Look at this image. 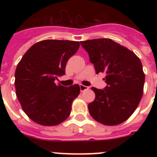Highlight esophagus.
<instances>
[{
	"instance_id": "esophagus-1",
	"label": "esophagus",
	"mask_w": 157,
	"mask_h": 157,
	"mask_svg": "<svg viewBox=\"0 0 157 157\" xmlns=\"http://www.w3.org/2000/svg\"><path fill=\"white\" fill-rule=\"evenodd\" d=\"M80 90H81V92H83V91L85 90H87L89 89L88 86H83V85H80Z\"/></svg>"
}]
</instances>
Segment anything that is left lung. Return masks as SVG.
I'll return each mask as SVG.
<instances>
[{
    "label": "left lung",
    "instance_id": "8db88e82",
    "mask_svg": "<svg viewBox=\"0 0 157 157\" xmlns=\"http://www.w3.org/2000/svg\"><path fill=\"white\" fill-rule=\"evenodd\" d=\"M96 73H105L104 90L92 87L95 99L89 104L90 116L104 125L120 124L134 113L143 94L145 74L134 52L109 38L81 41Z\"/></svg>",
    "mask_w": 157,
    "mask_h": 157
}]
</instances>
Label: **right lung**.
I'll list each match as a JSON object with an SVG mask.
<instances>
[{"instance_id": "1", "label": "right lung", "mask_w": 157, "mask_h": 157, "mask_svg": "<svg viewBox=\"0 0 157 157\" xmlns=\"http://www.w3.org/2000/svg\"><path fill=\"white\" fill-rule=\"evenodd\" d=\"M79 41L43 40L32 45L18 63L15 86L22 109L30 120L42 126H56L70 116L71 104L80 93L79 86L56 84L65 75L69 58Z\"/></svg>"}]
</instances>
